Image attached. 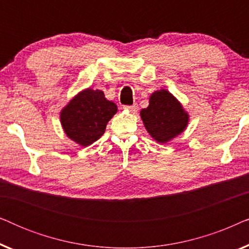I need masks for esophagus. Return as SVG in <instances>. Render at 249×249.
<instances>
[{
	"label": "esophagus",
	"mask_w": 249,
	"mask_h": 249,
	"mask_svg": "<svg viewBox=\"0 0 249 249\" xmlns=\"http://www.w3.org/2000/svg\"><path fill=\"white\" fill-rule=\"evenodd\" d=\"M124 108L130 112V113H136L138 111V105L137 104H132V105H125Z\"/></svg>",
	"instance_id": "esophagus-1"
}]
</instances>
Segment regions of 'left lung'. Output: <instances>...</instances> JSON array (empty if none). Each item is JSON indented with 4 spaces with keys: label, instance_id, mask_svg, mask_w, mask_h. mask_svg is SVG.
Listing matches in <instances>:
<instances>
[{
    "label": "left lung",
    "instance_id": "obj_1",
    "mask_svg": "<svg viewBox=\"0 0 249 249\" xmlns=\"http://www.w3.org/2000/svg\"><path fill=\"white\" fill-rule=\"evenodd\" d=\"M146 130L158 142L165 144L185 131L189 114L182 104L166 89H160L149 96V105L141 111Z\"/></svg>",
    "mask_w": 249,
    "mask_h": 249
}]
</instances>
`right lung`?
Wrapping results in <instances>:
<instances>
[{"mask_svg":"<svg viewBox=\"0 0 249 249\" xmlns=\"http://www.w3.org/2000/svg\"><path fill=\"white\" fill-rule=\"evenodd\" d=\"M117 112L118 107L105 98L103 91L86 88L61 110L60 121L68 137L85 147L102 137Z\"/></svg>","mask_w":249,"mask_h":249,"instance_id":"add662e5","label":"right lung"}]
</instances>
